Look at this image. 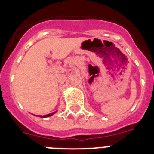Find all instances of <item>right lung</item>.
<instances>
[{
    "instance_id": "add662e5",
    "label": "right lung",
    "mask_w": 154,
    "mask_h": 154,
    "mask_svg": "<svg viewBox=\"0 0 154 154\" xmlns=\"http://www.w3.org/2000/svg\"><path fill=\"white\" fill-rule=\"evenodd\" d=\"M56 112H52V113H50V114H48V115H45V116H40V117L42 118H45V117H48V116H52L53 114H55Z\"/></svg>"
}]
</instances>
